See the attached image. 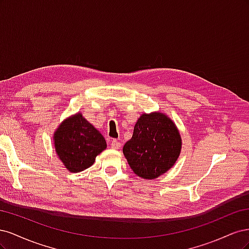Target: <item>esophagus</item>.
Here are the masks:
<instances>
[{
  "mask_svg": "<svg viewBox=\"0 0 249 249\" xmlns=\"http://www.w3.org/2000/svg\"><path fill=\"white\" fill-rule=\"evenodd\" d=\"M120 146H122V143H120L119 141H117L116 139H113V140L111 141V147H112L113 149H117V148H119Z\"/></svg>",
  "mask_w": 249,
  "mask_h": 249,
  "instance_id": "1",
  "label": "esophagus"
}]
</instances>
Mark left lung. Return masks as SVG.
Wrapping results in <instances>:
<instances>
[{"label":"left lung","mask_w":249,"mask_h":249,"mask_svg":"<svg viewBox=\"0 0 249 249\" xmlns=\"http://www.w3.org/2000/svg\"><path fill=\"white\" fill-rule=\"evenodd\" d=\"M182 140L171 119L162 113L143 114L134 126L123 152L137 176L153 179L173 166Z\"/></svg>","instance_id":"left-lung-1"}]
</instances>
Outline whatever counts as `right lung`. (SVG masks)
Wrapping results in <instances>:
<instances>
[{"instance_id":"1","label":"right lung","mask_w":249,"mask_h":249,"mask_svg":"<svg viewBox=\"0 0 249 249\" xmlns=\"http://www.w3.org/2000/svg\"><path fill=\"white\" fill-rule=\"evenodd\" d=\"M54 141L59 159L71 172L91 166L107 146L102 134L81 114L66 119L56 131Z\"/></svg>"}]
</instances>
